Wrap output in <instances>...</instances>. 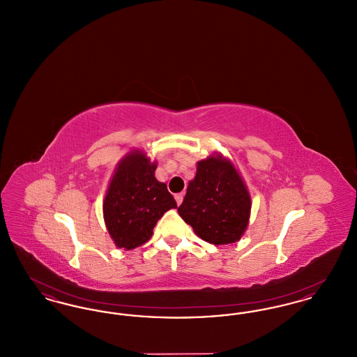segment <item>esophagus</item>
<instances>
[{
    "instance_id": "obj_1",
    "label": "esophagus",
    "mask_w": 357,
    "mask_h": 357,
    "mask_svg": "<svg viewBox=\"0 0 357 357\" xmlns=\"http://www.w3.org/2000/svg\"><path fill=\"white\" fill-rule=\"evenodd\" d=\"M174 198H175L176 204H182V201H183V192H178V194H175V195H174Z\"/></svg>"
}]
</instances>
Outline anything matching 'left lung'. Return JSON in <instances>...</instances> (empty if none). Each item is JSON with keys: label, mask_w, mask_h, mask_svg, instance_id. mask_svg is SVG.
Returning a JSON list of instances; mask_svg holds the SVG:
<instances>
[{"label": "left lung", "mask_w": 357, "mask_h": 357, "mask_svg": "<svg viewBox=\"0 0 357 357\" xmlns=\"http://www.w3.org/2000/svg\"><path fill=\"white\" fill-rule=\"evenodd\" d=\"M250 207L249 191L234 166L221 156H208L198 162L178 213L198 237L226 245L242 237Z\"/></svg>", "instance_id": "obj_1"}]
</instances>
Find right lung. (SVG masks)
Instances as JSON below:
<instances>
[{"mask_svg":"<svg viewBox=\"0 0 357 357\" xmlns=\"http://www.w3.org/2000/svg\"><path fill=\"white\" fill-rule=\"evenodd\" d=\"M156 165L140 153H128L115 171L102 204L104 221L118 248L146 243L163 214L176 207L167 186L155 178Z\"/></svg>","mask_w":357,"mask_h":357,"instance_id":"add662e5","label":"right lung"}]
</instances>
